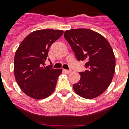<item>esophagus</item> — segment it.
<instances>
[{"mask_svg": "<svg viewBox=\"0 0 129 129\" xmlns=\"http://www.w3.org/2000/svg\"><path fill=\"white\" fill-rule=\"evenodd\" d=\"M63 71L65 73H67V74H70V73H71L72 70L71 69H69V70H63Z\"/></svg>", "mask_w": 129, "mask_h": 129, "instance_id": "1", "label": "esophagus"}]
</instances>
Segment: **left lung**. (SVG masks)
<instances>
[{
  "label": "left lung",
  "mask_w": 129,
  "mask_h": 129,
  "mask_svg": "<svg viewBox=\"0 0 129 129\" xmlns=\"http://www.w3.org/2000/svg\"><path fill=\"white\" fill-rule=\"evenodd\" d=\"M64 37L70 44L77 61L85 62V72L73 85L76 94L82 98L93 99L106 90L115 72L114 54L110 44L103 36L85 28L66 31Z\"/></svg>",
  "instance_id": "1"
}]
</instances>
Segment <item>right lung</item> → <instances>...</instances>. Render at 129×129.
<instances>
[{
    "label": "right lung",
    "instance_id": "1",
    "mask_svg": "<svg viewBox=\"0 0 129 129\" xmlns=\"http://www.w3.org/2000/svg\"><path fill=\"white\" fill-rule=\"evenodd\" d=\"M63 31L44 29L35 31L24 39L15 52L14 74L20 89L28 96L41 100L54 92L62 69L45 66L50 46ZM50 62V60L48 59Z\"/></svg>",
    "mask_w": 129,
    "mask_h": 129
}]
</instances>
